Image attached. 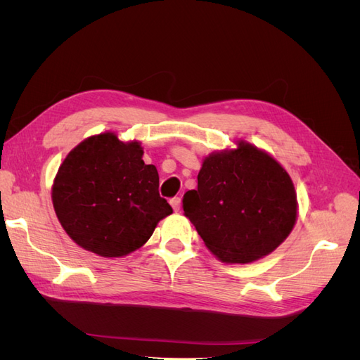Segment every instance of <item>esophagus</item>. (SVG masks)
I'll return each instance as SVG.
<instances>
[{
    "label": "esophagus",
    "instance_id": "esophagus-1",
    "mask_svg": "<svg viewBox=\"0 0 360 360\" xmlns=\"http://www.w3.org/2000/svg\"><path fill=\"white\" fill-rule=\"evenodd\" d=\"M169 204H171V207L174 209V212H179V210H180V198H179V197L171 198V200H169Z\"/></svg>",
    "mask_w": 360,
    "mask_h": 360
}]
</instances>
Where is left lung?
<instances>
[{
	"label": "left lung",
	"mask_w": 360,
	"mask_h": 360,
	"mask_svg": "<svg viewBox=\"0 0 360 360\" xmlns=\"http://www.w3.org/2000/svg\"><path fill=\"white\" fill-rule=\"evenodd\" d=\"M183 210L217 258L245 264L285 240L297 200L288 172L274 158L238 143L205 158L198 189L184 193Z\"/></svg>",
	"instance_id": "left-lung-1"
}]
</instances>
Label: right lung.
<instances>
[{
    "label": "right lung",
    "instance_id": "add662e5",
    "mask_svg": "<svg viewBox=\"0 0 360 360\" xmlns=\"http://www.w3.org/2000/svg\"><path fill=\"white\" fill-rule=\"evenodd\" d=\"M138 143L114 134L86 138L64 159L53 180L57 217L75 243L101 257H123L143 246L172 213L159 195V174Z\"/></svg>",
    "mask_w": 360,
    "mask_h": 360
}]
</instances>
